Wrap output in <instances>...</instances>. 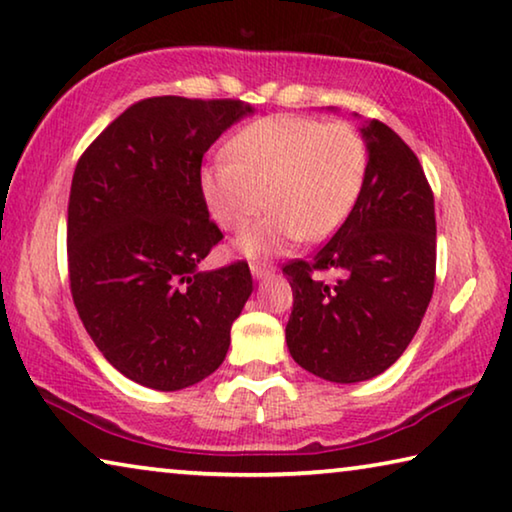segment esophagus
<instances>
[{"mask_svg": "<svg viewBox=\"0 0 512 512\" xmlns=\"http://www.w3.org/2000/svg\"><path fill=\"white\" fill-rule=\"evenodd\" d=\"M273 271H275L273 264H266V262H253V264H250V273H253L257 280L269 278V275H271Z\"/></svg>", "mask_w": 512, "mask_h": 512, "instance_id": "1", "label": "esophagus"}]
</instances>
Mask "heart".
<instances>
[{
	"label": "heart",
	"mask_w": 512,
	"mask_h": 512,
	"mask_svg": "<svg viewBox=\"0 0 512 512\" xmlns=\"http://www.w3.org/2000/svg\"><path fill=\"white\" fill-rule=\"evenodd\" d=\"M227 154L230 159L202 168L200 191L225 230H241L264 207L266 193L269 214L237 239L248 257L278 255L300 239L321 241L337 232L369 170L367 141L353 125L291 113L243 127Z\"/></svg>",
	"instance_id": "heart-1"
}]
</instances>
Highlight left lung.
Masks as SVG:
<instances>
[{"instance_id":"1","label":"left lung","mask_w":512,"mask_h":512,"mask_svg":"<svg viewBox=\"0 0 512 512\" xmlns=\"http://www.w3.org/2000/svg\"><path fill=\"white\" fill-rule=\"evenodd\" d=\"M362 136L369 170L353 212L310 262L282 266L294 291L291 358L330 383H360L392 367L435 287V200L424 168L380 120ZM323 270L338 278L326 283Z\"/></svg>"}]
</instances>
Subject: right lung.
I'll list each match as a JSON object with an SVG mask.
<instances>
[{
    "mask_svg": "<svg viewBox=\"0 0 512 512\" xmlns=\"http://www.w3.org/2000/svg\"><path fill=\"white\" fill-rule=\"evenodd\" d=\"M248 113L241 100L148 97L77 161L72 300L100 353L134 383L175 392L214 373L253 294L246 262L198 271L223 239L200 191L202 157Z\"/></svg>",
    "mask_w": 512,
    "mask_h": 512,
    "instance_id": "right-lung-1",
    "label": "right lung"
}]
</instances>
